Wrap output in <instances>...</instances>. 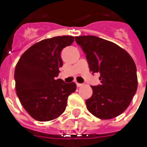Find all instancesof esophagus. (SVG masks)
I'll return each instance as SVG.
<instances>
[{
    "instance_id": "obj_1",
    "label": "esophagus",
    "mask_w": 147,
    "mask_h": 147,
    "mask_svg": "<svg viewBox=\"0 0 147 147\" xmlns=\"http://www.w3.org/2000/svg\"><path fill=\"white\" fill-rule=\"evenodd\" d=\"M76 84H77V87H78V88H80V87H82V85H83L82 83H78V82H77Z\"/></svg>"
}]
</instances>
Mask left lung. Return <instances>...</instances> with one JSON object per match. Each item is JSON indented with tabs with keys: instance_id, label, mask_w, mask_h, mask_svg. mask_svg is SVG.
<instances>
[{
	"instance_id": "left-lung-1",
	"label": "left lung",
	"mask_w": 147,
	"mask_h": 147,
	"mask_svg": "<svg viewBox=\"0 0 147 147\" xmlns=\"http://www.w3.org/2000/svg\"><path fill=\"white\" fill-rule=\"evenodd\" d=\"M86 55L90 71L99 74L100 84L92 86V96L86 100L90 113L101 119L121 115L138 88L137 68L126 51L96 36L75 37Z\"/></svg>"
}]
</instances>
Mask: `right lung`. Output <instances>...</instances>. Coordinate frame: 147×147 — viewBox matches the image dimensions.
Returning a JSON list of instances; mask_svg holds the SVG:
<instances>
[{
    "instance_id": "right-lung-1",
    "label": "right lung",
    "mask_w": 147,
    "mask_h": 147,
    "mask_svg": "<svg viewBox=\"0 0 147 147\" xmlns=\"http://www.w3.org/2000/svg\"><path fill=\"white\" fill-rule=\"evenodd\" d=\"M74 41L72 36L44 39L28 49L16 65V94L26 111L37 121H50L63 114L69 96L76 90L75 82L56 78L63 65L60 53Z\"/></svg>"
}]
</instances>
